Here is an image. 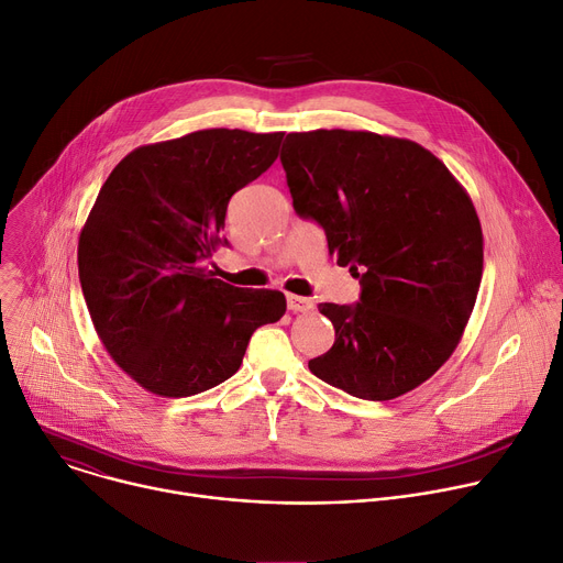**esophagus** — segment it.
I'll use <instances>...</instances> for the list:
<instances>
[{"label": "esophagus", "mask_w": 563, "mask_h": 563, "mask_svg": "<svg viewBox=\"0 0 563 563\" xmlns=\"http://www.w3.org/2000/svg\"><path fill=\"white\" fill-rule=\"evenodd\" d=\"M286 303H288V310H292V313H306V310L313 308V301L306 299V297H299V295H288Z\"/></svg>", "instance_id": "34e87169"}]
</instances>
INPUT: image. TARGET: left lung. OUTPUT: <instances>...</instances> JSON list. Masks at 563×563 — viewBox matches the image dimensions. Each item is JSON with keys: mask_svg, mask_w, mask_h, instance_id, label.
Here are the masks:
<instances>
[{"mask_svg": "<svg viewBox=\"0 0 563 563\" xmlns=\"http://www.w3.org/2000/svg\"><path fill=\"white\" fill-rule=\"evenodd\" d=\"M282 165L295 212L362 286L353 306L320 303L335 342L308 368L362 400L416 389L454 353L481 286L470 195L429 150L373 132L288 134Z\"/></svg>", "mask_w": 563, "mask_h": 563, "instance_id": "left-lung-1", "label": "left lung"}]
</instances>
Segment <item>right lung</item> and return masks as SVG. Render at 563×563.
I'll return each mask as SVG.
<instances>
[{
    "mask_svg": "<svg viewBox=\"0 0 563 563\" xmlns=\"http://www.w3.org/2000/svg\"><path fill=\"white\" fill-rule=\"evenodd\" d=\"M284 132L201 130L124 156L87 217L78 273L113 362L163 398L208 391L239 371L262 324L286 313L279 290L214 279L232 195L277 158Z\"/></svg>",
    "mask_w": 563,
    "mask_h": 563,
    "instance_id": "add662e5",
    "label": "right lung"
}]
</instances>
